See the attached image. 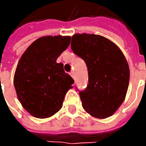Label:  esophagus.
Instances as JSON below:
<instances>
[{"label": "esophagus", "instance_id": "34e87169", "mask_svg": "<svg viewBox=\"0 0 146 146\" xmlns=\"http://www.w3.org/2000/svg\"><path fill=\"white\" fill-rule=\"evenodd\" d=\"M70 76H71L73 79H75V73H74L73 71H71V72H70Z\"/></svg>", "mask_w": 146, "mask_h": 146}]
</instances>
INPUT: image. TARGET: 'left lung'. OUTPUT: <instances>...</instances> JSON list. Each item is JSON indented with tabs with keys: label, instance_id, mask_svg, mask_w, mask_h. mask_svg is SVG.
Masks as SVG:
<instances>
[{
	"label": "left lung",
	"instance_id": "8db88e82",
	"mask_svg": "<svg viewBox=\"0 0 146 146\" xmlns=\"http://www.w3.org/2000/svg\"><path fill=\"white\" fill-rule=\"evenodd\" d=\"M70 47L88 67V84L80 93L83 108L97 119L113 115L123 102L129 84L125 56L115 43L94 34L73 35Z\"/></svg>",
	"mask_w": 146,
	"mask_h": 146
}]
</instances>
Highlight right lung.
I'll use <instances>...</instances> for the list:
<instances>
[{
    "instance_id": "add662e5",
    "label": "right lung",
    "mask_w": 146,
    "mask_h": 146,
    "mask_svg": "<svg viewBox=\"0 0 146 146\" xmlns=\"http://www.w3.org/2000/svg\"><path fill=\"white\" fill-rule=\"evenodd\" d=\"M70 43L69 36L40 37L21 56L14 72V85L23 107L32 116L46 119L62 106L74 80L57 59Z\"/></svg>"
}]
</instances>
